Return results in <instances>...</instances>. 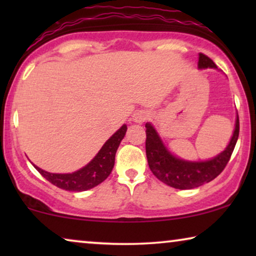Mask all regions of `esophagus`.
I'll list each match as a JSON object with an SVG mask.
<instances>
[{"instance_id":"esophagus-1","label":"esophagus","mask_w":256,"mask_h":256,"mask_svg":"<svg viewBox=\"0 0 256 256\" xmlns=\"http://www.w3.org/2000/svg\"><path fill=\"white\" fill-rule=\"evenodd\" d=\"M148 118L149 113L146 110H138L136 113H134V115H132V120H134L136 124H143V122L148 120Z\"/></svg>"}]
</instances>
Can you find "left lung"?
<instances>
[{
    "mask_svg": "<svg viewBox=\"0 0 256 256\" xmlns=\"http://www.w3.org/2000/svg\"><path fill=\"white\" fill-rule=\"evenodd\" d=\"M198 66L199 68H216V65L212 59L204 54H199ZM239 116H238L236 129L230 144L220 155L206 162H186L171 155L160 141L152 126L146 124V152L150 170L164 184L180 190L194 188L208 183L218 177L230 162L239 138Z\"/></svg>",
    "mask_w": 256,
    "mask_h": 256,
    "instance_id": "left-lung-1",
    "label": "left lung"
}]
</instances>
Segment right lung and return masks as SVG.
I'll return each instance as SVG.
<instances>
[{
  "mask_svg": "<svg viewBox=\"0 0 256 256\" xmlns=\"http://www.w3.org/2000/svg\"><path fill=\"white\" fill-rule=\"evenodd\" d=\"M126 132H127V126L124 124L104 143L98 155L86 166L73 174H50L36 166H34L45 180L62 190L76 192L90 190L102 183L110 174L115 163V154L122 138H124Z\"/></svg>",
  "mask_w": 256,
  "mask_h": 256,
  "instance_id": "right-lung-1",
  "label": "right lung"
}]
</instances>
